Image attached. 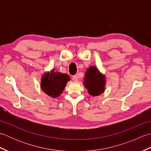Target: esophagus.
<instances>
[{
	"label": "esophagus",
	"mask_w": 151,
	"mask_h": 151,
	"mask_svg": "<svg viewBox=\"0 0 151 151\" xmlns=\"http://www.w3.org/2000/svg\"><path fill=\"white\" fill-rule=\"evenodd\" d=\"M73 82H77V81H78V77H77V76H76V75L73 76Z\"/></svg>",
	"instance_id": "obj_1"
}]
</instances>
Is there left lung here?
Returning <instances> with one entry per match:
<instances>
[{
  "instance_id": "1",
  "label": "left lung",
  "mask_w": 151,
  "mask_h": 151,
  "mask_svg": "<svg viewBox=\"0 0 151 151\" xmlns=\"http://www.w3.org/2000/svg\"><path fill=\"white\" fill-rule=\"evenodd\" d=\"M84 84L89 95L93 97L100 95L105 90V76L97 67H89L85 73Z\"/></svg>"
}]
</instances>
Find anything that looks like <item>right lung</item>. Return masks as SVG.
<instances>
[{
	"label": "right lung",
	"mask_w": 151,
	"mask_h": 151,
	"mask_svg": "<svg viewBox=\"0 0 151 151\" xmlns=\"http://www.w3.org/2000/svg\"><path fill=\"white\" fill-rule=\"evenodd\" d=\"M70 76L67 74L55 72L54 69L44 73L41 79V88L52 98H57L62 93Z\"/></svg>",
	"instance_id": "add662e5"
}]
</instances>
